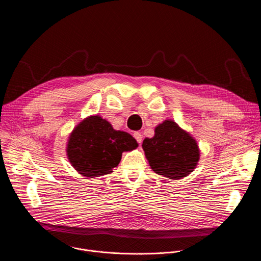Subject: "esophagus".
I'll use <instances>...</instances> for the list:
<instances>
[{
	"mask_svg": "<svg viewBox=\"0 0 261 261\" xmlns=\"http://www.w3.org/2000/svg\"><path fill=\"white\" fill-rule=\"evenodd\" d=\"M133 136H134V138L136 139V141H137L138 143H141V141H142V135H141L140 132H134Z\"/></svg>",
	"mask_w": 261,
	"mask_h": 261,
	"instance_id": "1",
	"label": "esophagus"
}]
</instances>
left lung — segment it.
<instances>
[{
    "mask_svg": "<svg viewBox=\"0 0 261 261\" xmlns=\"http://www.w3.org/2000/svg\"><path fill=\"white\" fill-rule=\"evenodd\" d=\"M142 148L152 169L170 179L187 176L199 160L196 141L171 120L157 126L153 138H144Z\"/></svg>",
    "mask_w": 261,
    "mask_h": 261,
    "instance_id": "1",
    "label": "left lung"
}]
</instances>
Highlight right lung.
<instances>
[{
	"mask_svg": "<svg viewBox=\"0 0 261 261\" xmlns=\"http://www.w3.org/2000/svg\"><path fill=\"white\" fill-rule=\"evenodd\" d=\"M138 143L127 132L116 131L98 116L84 120L69 137L67 155L81 174L96 177L113 172L122 153L132 151Z\"/></svg>",
	"mask_w": 261,
	"mask_h": 261,
	"instance_id": "1",
	"label": "right lung"
}]
</instances>
